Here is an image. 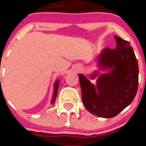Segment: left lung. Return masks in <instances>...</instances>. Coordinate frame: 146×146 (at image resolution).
<instances>
[{
    "instance_id": "left-lung-1",
    "label": "left lung",
    "mask_w": 146,
    "mask_h": 146,
    "mask_svg": "<svg viewBox=\"0 0 146 146\" xmlns=\"http://www.w3.org/2000/svg\"><path fill=\"white\" fill-rule=\"evenodd\" d=\"M115 49L104 48L98 58V65L109 71L98 77L94 86L84 75L79 74L82 100L86 109L102 118L116 116L129 105L138 88L139 68L130 43L115 36ZM95 72L90 76L94 79Z\"/></svg>"
}]
</instances>
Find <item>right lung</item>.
Masks as SVG:
<instances>
[{
    "label": "right lung",
    "mask_w": 146,
    "mask_h": 146,
    "mask_svg": "<svg viewBox=\"0 0 146 146\" xmlns=\"http://www.w3.org/2000/svg\"><path fill=\"white\" fill-rule=\"evenodd\" d=\"M59 86V80H56L55 83V86H54V92H53V96H52V102H51V104H53L55 101V98L57 96V93H58V88Z\"/></svg>",
    "instance_id": "obj_1"
}]
</instances>
